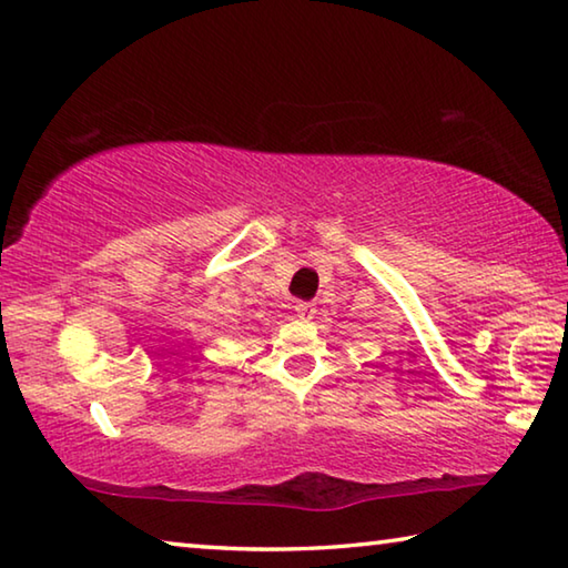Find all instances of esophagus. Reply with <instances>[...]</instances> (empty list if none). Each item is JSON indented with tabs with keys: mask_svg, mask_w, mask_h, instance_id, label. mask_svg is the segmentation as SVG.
Segmentation results:
<instances>
[{
	"mask_svg": "<svg viewBox=\"0 0 568 568\" xmlns=\"http://www.w3.org/2000/svg\"><path fill=\"white\" fill-rule=\"evenodd\" d=\"M295 313H297V317H301V320H313L317 311H315L313 303H297L295 305Z\"/></svg>",
	"mask_w": 568,
	"mask_h": 568,
	"instance_id": "esophagus-1",
	"label": "esophagus"
}]
</instances>
